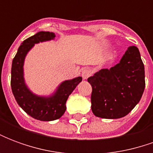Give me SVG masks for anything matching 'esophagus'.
<instances>
[{
    "mask_svg": "<svg viewBox=\"0 0 153 153\" xmlns=\"http://www.w3.org/2000/svg\"><path fill=\"white\" fill-rule=\"evenodd\" d=\"M91 70H88V69H84V70H82V73H81V76L83 78V79H87L88 77L91 75Z\"/></svg>",
    "mask_w": 153,
    "mask_h": 153,
    "instance_id": "obj_1",
    "label": "esophagus"
}]
</instances>
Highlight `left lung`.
<instances>
[{"label": "left lung", "mask_w": 153, "mask_h": 153, "mask_svg": "<svg viewBox=\"0 0 153 153\" xmlns=\"http://www.w3.org/2000/svg\"><path fill=\"white\" fill-rule=\"evenodd\" d=\"M92 86V111L97 117H124L139 102L145 88L144 65L138 47H128L120 63L88 79Z\"/></svg>", "instance_id": "left-lung-1"}]
</instances>
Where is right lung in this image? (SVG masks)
<instances>
[{"label":"right lung","instance_id":"right-lung-1","mask_svg":"<svg viewBox=\"0 0 153 153\" xmlns=\"http://www.w3.org/2000/svg\"><path fill=\"white\" fill-rule=\"evenodd\" d=\"M55 37L54 33L38 32L22 42L12 61L10 84L15 100L28 115L42 121H51L60 118L66 110L65 103L68 97L82 81V77L65 80L60 83L55 93L50 97L37 96L26 86L23 66L28 51L35 43L51 40Z\"/></svg>","mask_w":153,"mask_h":153}]
</instances>
